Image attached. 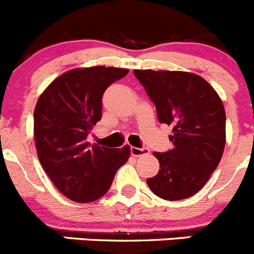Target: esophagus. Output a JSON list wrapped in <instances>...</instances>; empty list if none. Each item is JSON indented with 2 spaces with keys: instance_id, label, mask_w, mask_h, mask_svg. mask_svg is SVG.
<instances>
[{
  "instance_id": "esophagus-1",
  "label": "esophagus",
  "mask_w": 254,
  "mask_h": 254,
  "mask_svg": "<svg viewBox=\"0 0 254 254\" xmlns=\"http://www.w3.org/2000/svg\"><path fill=\"white\" fill-rule=\"evenodd\" d=\"M130 151H131L132 156H141L145 155V154H149L148 148H135V146H131Z\"/></svg>"
}]
</instances>
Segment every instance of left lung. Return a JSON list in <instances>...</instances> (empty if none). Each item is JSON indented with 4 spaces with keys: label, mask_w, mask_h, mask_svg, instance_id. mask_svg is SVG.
Returning <instances> with one entry per match:
<instances>
[{
    "label": "left lung",
    "mask_w": 254,
    "mask_h": 254,
    "mask_svg": "<svg viewBox=\"0 0 254 254\" xmlns=\"http://www.w3.org/2000/svg\"><path fill=\"white\" fill-rule=\"evenodd\" d=\"M156 108L158 120L172 125L173 149L155 151L158 174L146 183L155 195L181 200L198 193L219 164L226 145V111L203 77L184 71L134 70Z\"/></svg>",
    "instance_id": "8db88e82"
}]
</instances>
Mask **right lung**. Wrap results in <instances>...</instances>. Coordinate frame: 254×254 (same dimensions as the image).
<instances>
[{
  "label": "right lung",
  "instance_id": "right-lung-1",
  "mask_svg": "<svg viewBox=\"0 0 254 254\" xmlns=\"http://www.w3.org/2000/svg\"><path fill=\"white\" fill-rule=\"evenodd\" d=\"M127 72L105 66L70 70L54 80L37 101L34 132L39 160L56 188L73 202L103 196L116 170L127 162L129 146L113 149L87 141L103 115L104 92Z\"/></svg>",
  "mask_w": 254,
  "mask_h": 254
}]
</instances>
